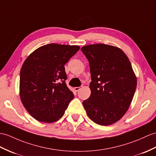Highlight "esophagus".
<instances>
[{
    "label": "esophagus",
    "mask_w": 156,
    "mask_h": 156,
    "mask_svg": "<svg viewBox=\"0 0 156 156\" xmlns=\"http://www.w3.org/2000/svg\"><path fill=\"white\" fill-rule=\"evenodd\" d=\"M81 89V87H75V91H79V90H80Z\"/></svg>",
    "instance_id": "obj_1"
}]
</instances>
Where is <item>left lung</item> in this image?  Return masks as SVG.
I'll return each instance as SVG.
<instances>
[{"label":"left lung","mask_w":156,"mask_h":156,"mask_svg":"<svg viewBox=\"0 0 156 156\" xmlns=\"http://www.w3.org/2000/svg\"><path fill=\"white\" fill-rule=\"evenodd\" d=\"M89 60V98L83 102L91 120L102 126L116 122L126 114L137 85L130 60L120 48L97 44L81 49Z\"/></svg>","instance_id":"left-lung-1"}]
</instances>
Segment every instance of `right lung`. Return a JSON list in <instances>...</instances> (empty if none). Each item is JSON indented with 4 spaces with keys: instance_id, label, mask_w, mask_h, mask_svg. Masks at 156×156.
I'll list each match as a JSON object with an SVG mask.
<instances>
[{
    "instance_id": "add662e5",
    "label": "right lung",
    "mask_w": 156,
    "mask_h": 156,
    "mask_svg": "<svg viewBox=\"0 0 156 156\" xmlns=\"http://www.w3.org/2000/svg\"><path fill=\"white\" fill-rule=\"evenodd\" d=\"M79 48L49 44L36 49L24 61L19 94L24 108L36 120L54 122L64 115L74 97L66 85L64 66Z\"/></svg>"
}]
</instances>
